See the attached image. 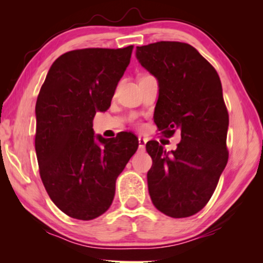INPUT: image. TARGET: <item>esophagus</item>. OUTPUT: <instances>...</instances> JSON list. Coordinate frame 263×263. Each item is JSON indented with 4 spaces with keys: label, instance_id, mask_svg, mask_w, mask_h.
<instances>
[{
    "label": "esophagus",
    "instance_id": "esophagus-1",
    "mask_svg": "<svg viewBox=\"0 0 263 263\" xmlns=\"http://www.w3.org/2000/svg\"><path fill=\"white\" fill-rule=\"evenodd\" d=\"M146 142H147V140H146V139H143V138H141V136H140V138H139V148L141 149V151H145Z\"/></svg>",
    "mask_w": 263,
    "mask_h": 263
}]
</instances>
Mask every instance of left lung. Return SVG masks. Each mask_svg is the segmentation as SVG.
<instances>
[{
    "instance_id": "left-lung-1",
    "label": "left lung",
    "mask_w": 263,
    "mask_h": 263,
    "mask_svg": "<svg viewBox=\"0 0 263 263\" xmlns=\"http://www.w3.org/2000/svg\"><path fill=\"white\" fill-rule=\"evenodd\" d=\"M140 64L158 80L154 122L167 138L181 130L171 152L146 143L153 164L147 172L151 200L172 218L200 212L228 164L229 114L217 70L195 48L181 42L136 46Z\"/></svg>"
}]
</instances>
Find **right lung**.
I'll return each mask as SVG.
<instances>
[{"label":"right lung","instance_id":"1","mask_svg":"<svg viewBox=\"0 0 263 263\" xmlns=\"http://www.w3.org/2000/svg\"><path fill=\"white\" fill-rule=\"evenodd\" d=\"M133 45L81 49L61 55L50 67L35 103V153L39 174L52 202L79 220L109 210L116 179L139 146L122 132L95 135L93 118L111 105L127 69Z\"/></svg>","mask_w":263,"mask_h":263}]
</instances>
